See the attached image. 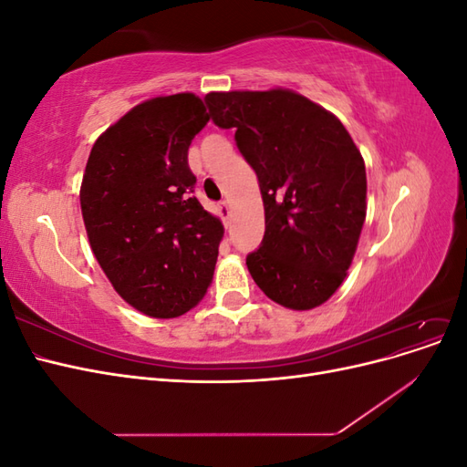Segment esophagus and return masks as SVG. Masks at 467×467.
<instances>
[{"instance_id":"34e87169","label":"esophagus","mask_w":467,"mask_h":467,"mask_svg":"<svg viewBox=\"0 0 467 467\" xmlns=\"http://www.w3.org/2000/svg\"><path fill=\"white\" fill-rule=\"evenodd\" d=\"M218 212H220V218L223 220V223L228 225V220H230V208H228V202L222 201V202L218 204Z\"/></svg>"}]
</instances>
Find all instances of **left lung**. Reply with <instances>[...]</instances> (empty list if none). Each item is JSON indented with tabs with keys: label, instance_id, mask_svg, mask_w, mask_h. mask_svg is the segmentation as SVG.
Returning <instances> with one entry per match:
<instances>
[{
	"label": "left lung",
	"instance_id": "8db88e82",
	"mask_svg": "<svg viewBox=\"0 0 467 467\" xmlns=\"http://www.w3.org/2000/svg\"><path fill=\"white\" fill-rule=\"evenodd\" d=\"M218 129L257 173L265 235L245 263L276 304L312 309L343 285L366 218V169L331 112L286 91L208 93Z\"/></svg>",
	"mask_w": 467,
	"mask_h": 467
}]
</instances>
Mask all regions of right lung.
Listing matches in <instances>:
<instances>
[{
  "label": "right lung",
  "instance_id": "add662e5",
  "mask_svg": "<svg viewBox=\"0 0 467 467\" xmlns=\"http://www.w3.org/2000/svg\"><path fill=\"white\" fill-rule=\"evenodd\" d=\"M199 97H155L99 136L81 214L110 285L150 317L187 314L206 294L223 225L196 201L189 146L206 122Z\"/></svg>",
  "mask_w": 467,
  "mask_h": 467
}]
</instances>
